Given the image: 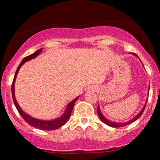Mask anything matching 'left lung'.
I'll list each match as a JSON object with an SVG mask.
<instances>
[{
  "instance_id": "8db88e82",
  "label": "left lung",
  "mask_w": 160,
  "mask_h": 160,
  "mask_svg": "<svg viewBox=\"0 0 160 160\" xmlns=\"http://www.w3.org/2000/svg\"><path fill=\"white\" fill-rule=\"evenodd\" d=\"M132 54H133V53H132ZM133 55H134V56H135L138 57L137 55H135V54H133ZM148 92H149V91H148ZM147 102H148V99H147L146 103H145L144 106V107H143L142 110H141V111L140 112H139L138 114H137L136 116H135V117H134V118H132V120H128V122H111V121H110L109 120H108V119H106L105 117H104V116H103V114H102V112H101V111H100V108H99V106H98V108H97V112H98V116H99V117H100L101 120L103 121V122H104V123L107 124L108 126H111V127H114V128H120V127H122V126H127V125L132 123V122H135V120H138V119L139 117H141V114H142L143 112H144V109H145V107H146Z\"/></svg>"
}]
</instances>
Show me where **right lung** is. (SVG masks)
I'll list each match as a JSON object with an SVG mask.
<instances>
[{"label":"right lung","mask_w":160,"mask_h":160,"mask_svg":"<svg viewBox=\"0 0 160 160\" xmlns=\"http://www.w3.org/2000/svg\"><path fill=\"white\" fill-rule=\"evenodd\" d=\"M42 49H40L38 50H37L35 52H34L33 54L30 55V56L25 57L23 58L22 61L21 62V63L19 64V67H18L17 70L16 71V74L15 76H14V79H13V81H12V100H13L14 104H15L16 109L17 111H19V114L22 116V117L25 120V122L27 123H28L30 126H33V127L36 128H39V129H42V130H55L61 126H63L66 123L68 120L70 116H71V112L73 111V108H74V104L76 102V101L78 100L79 98V96L77 97L76 98L74 99L73 101H71L70 103L68 104L67 107H66V109L64 113L62 114L61 117H58V118L54 119V120H38V119H35L34 117H31L28 114H27L25 112H24L22 108L19 107V104L17 103L16 100V97H15V90H14V86H15V81H16V77H17L18 73H19V71L20 69V68L22 66L25 62L29 61V60L33 59L35 57H37L38 55L41 52Z\"/></svg>","instance_id":"obj_1"}]
</instances>
